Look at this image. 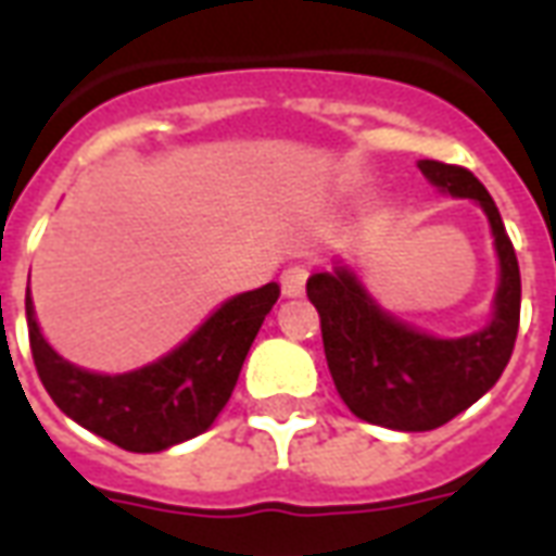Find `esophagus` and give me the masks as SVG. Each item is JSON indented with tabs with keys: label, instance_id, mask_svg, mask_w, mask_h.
<instances>
[{
	"label": "esophagus",
	"instance_id": "esophagus-1",
	"mask_svg": "<svg viewBox=\"0 0 556 556\" xmlns=\"http://www.w3.org/2000/svg\"><path fill=\"white\" fill-rule=\"evenodd\" d=\"M306 277H309V270L303 265H291L282 270V291L289 294V298H301L303 289H306Z\"/></svg>",
	"mask_w": 556,
	"mask_h": 556
}]
</instances>
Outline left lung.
Segmentation results:
<instances>
[{"mask_svg": "<svg viewBox=\"0 0 556 556\" xmlns=\"http://www.w3.org/2000/svg\"><path fill=\"white\" fill-rule=\"evenodd\" d=\"M431 187L470 199L489 217L497 253V289L485 325L465 337H434L375 301L342 258L306 279L321 315L327 369L354 417L393 431H431L458 417L497 384L513 357L521 315V274L501 211L473 172L419 160Z\"/></svg>", "mask_w": 556, "mask_h": 556, "instance_id": "8db88e82", "label": "left lung"}]
</instances>
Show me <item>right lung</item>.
<instances>
[{
  "instance_id": "add662e5",
  "label": "right lung",
  "mask_w": 556,
  "mask_h": 556,
  "mask_svg": "<svg viewBox=\"0 0 556 556\" xmlns=\"http://www.w3.org/2000/svg\"><path fill=\"white\" fill-rule=\"evenodd\" d=\"M277 298V282L235 294L169 354L130 372L106 375L65 361L43 339L26 291L31 357L50 399L83 429L130 453H163L214 426Z\"/></svg>"
}]
</instances>
